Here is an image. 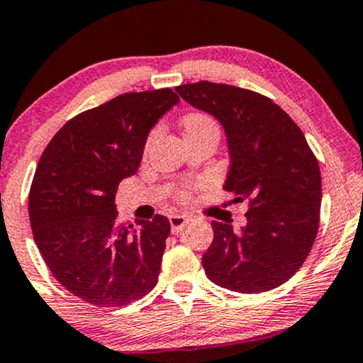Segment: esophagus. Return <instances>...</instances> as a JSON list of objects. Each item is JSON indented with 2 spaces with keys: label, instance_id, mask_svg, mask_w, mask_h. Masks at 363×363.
<instances>
[{
  "label": "esophagus",
  "instance_id": "1",
  "mask_svg": "<svg viewBox=\"0 0 363 363\" xmlns=\"http://www.w3.org/2000/svg\"><path fill=\"white\" fill-rule=\"evenodd\" d=\"M169 223H171V229H172V235H177L182 228L189 223V218L184 214H171L169 216Z\"/></svg>",
  "mask_w": 363,
  "mask_h": 363
}]
</instances>
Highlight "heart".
<instances>
[{"mask_svg":"<svg viewBox=\"0 0 363 363\" xmlns=\"http://www.w3.org/2000/svg\"><path fill=\"white\" fill-rule=\"evenodd\" d=\"M182 125H184V132H192V130H199V128L214 125V122L213 118H209L208 116H203V113H191V116H187L184 118ZM186 196H187V191L182 192V197Z\"/></svg>","mask_w":363,"mask_h":363,"instance_id":"heart-1","label":"heart"}]
</instances>
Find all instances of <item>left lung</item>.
I'll return each instance as SVG.
<instances>
[{"label":"left lung","mask_w":363,"mask_h":363,"mask_svg":"<svg viewBox=\"0 0 363 363\" xmlns=\"http://www.w3.org/2000/svg\"><path fill=\"white\" fill-rule=\"evenodd\" d=\"M176 91L223 125L231 162L223 187L235 203L247 201L240 231L211 223L206 274L238 293L278 288L300 269L315 242L322 203L318 160L300 127L264 95L213 82L179 85Z\"/></svg>","instance_id":"left-lung-1"}]
</instances>
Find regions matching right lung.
Instances as JSON below:
<instances>
[{"label": "right lung", "mask_w": 363, "mask_h": 363, "mask_svg": "<svg viewBox=\"0 0 363 363\" xmlns=\"http://www.w3.org/2000/svg\"><path fill=\"white\" fill-rule=\"evenodd\" d=\"M179 104L171 89L132 91L68 121L41 154L28 211L45 263L97 306H125L157 284L171 223L118 221L116 192L140 166L147 135Z\"/></svg>", "instance_id": "1"}]
</instances>
